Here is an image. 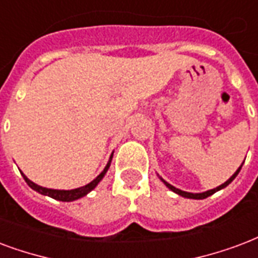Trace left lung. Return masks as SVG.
<instances>
[{
  "instance_id": "left-lung-1",
  "label": "left lung",
  "mask_w": 258,
  "mask_h": 258,
  "mask_svg": "<svg viewBox=\"0 0 258 258\" xmlns=\"http://www.w3.org/2000/svg\"><path fill=\"white\" fill-rule=\"evenodd\" d=\"M241 168H242V165L239 166L238 170H237V172L234 173L233 176L230 177L229 180H227V181H226L225 184H222V185L216 186V188H214V189H211V190H207V192H203V194H189V192H184V190H181V189H177V188H174V186L170 185V184H168V182L164 181V180H162V181L165 182V185L168 186L169 189H172L173 192H176L177 195H180V196H182V198H188V199H206V198H208V196H211V195L215 194L216 190H219V189H222V188H225V186L229 185L230 182L233 181L234 178L237 177V174H238V173H239V170H241Z\"/></svg>"
}]
</instances>
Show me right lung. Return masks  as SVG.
I'll list each match as a JSON object with an SVG mask.
<instances>
[{
	"instance_id": "add662e5",
	"label": "right lung",
	"mask_w": 258,
	"mask_h": 258,
	"mask_svg": "<svg viewBox=\"0 0 258 258\" xmlns=\"http://www.w3.org/2000/svg\"><path fill=\"white\" fill-rule=\"evenodd\" d=\"M111 160H112V155H111V158H109V162H108L107 166H105V169H104L103 172L100 173V174H98V176L94 178L93 181L89 182V184L85 186L77 188V189H70V190L48 189V188H43V186H40V185H36L35 182H32L31 180H28V178L24 176V173H21V174H23V177H24L25 182H27V184H28V185L31 186L32 189H35L36 192H39V194L46 195V196H50V198H52V199L60 200V202H73V200H77V199H80V198H82V196H85V195L89 194L90 190L96 188V185H97L98 182L101 181V178L104 177V174L107 173L108 168H109V165H111Z\"/></svg>"
}]
</instances>
